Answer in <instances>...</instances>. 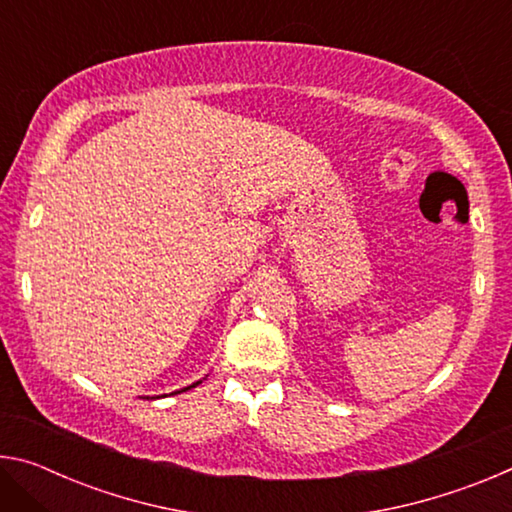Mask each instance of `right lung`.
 <instances>
[{"label":"right lung","instance_id":"add662e5","mask_svg":"<svg viewBox=\"0 0 512 512\" xmlns=\"http://www.w3.org/2000/svg\"><path fill=\"white\" fill-rule=\"evenodd\" d=\"M207 377V375H205ZM203 379H198V381H194V384H189V386H185V388H180V391H173L171 395H178V393H185V391H189V388H196L198 384H201ZM155 397H167V395H155ZM155 397H149V395H144V400H155Z\"/></svg>","mask_w":512,"mask_h":512}]
</instances>
